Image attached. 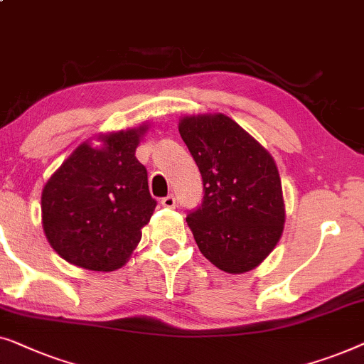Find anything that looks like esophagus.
Instances as JSON below:
<instances>
[{
    "label": "esophagus",
    "instance_id": "1",
    "mask_svg": "<svg viewBox=\"0 0 364 364\" xmlns=\"http://www.w3.org/2000/svg\"><path fill=\"white\" fill-rule=\"evenodd\" d=\"M161 204L165 208H175L176 206V198L173 194H168V196L161 198Z\"/></svg>",
    "mask_w": 364,
    "mask_h": 364
}]
</instances>
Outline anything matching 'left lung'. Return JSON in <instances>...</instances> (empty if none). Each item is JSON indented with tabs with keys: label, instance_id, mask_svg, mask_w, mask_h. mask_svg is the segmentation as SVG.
I'll list each match as a JSON object with an SVG mask.
<instances>
[{
	"label": "left lung",
	"instance_id": "left-lung-1",
	"mask_svg": "<svg viewBox=\"0 0 364 364\" xmlns=\"http://www.w3.org/2000/svg\"><path fill=\"white\" fill-rule=\"evenodd\" d=\"M180 135L203 176L188 226L209 262L242 274L262 262L284 231L282 183L274 158L223 114L184 117Z\"/></svg>",
	"mask_w": 364,
	"mask_h": 364
}]
</instances>
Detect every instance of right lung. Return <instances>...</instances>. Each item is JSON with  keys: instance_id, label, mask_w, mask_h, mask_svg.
I'll return each mask as SVG.
<instances>
[{"instance_id": "obj_1", "label": "right lung", "mask_w": 364, "mask_h": 364, "mask_svg": "<svg viewBox=\"0 0 364 364\" xmlns=\"http://www.w3.org/2000/svg\"><path fill=\"white\" fill-rule=\"evenodd\" d=\"M146 127L102 136V148L82 145L43 189V228L68 262L115 270L130 257L150 221L156 199L135 150Z\"/></svg>"}]
</instances>
